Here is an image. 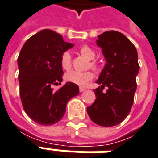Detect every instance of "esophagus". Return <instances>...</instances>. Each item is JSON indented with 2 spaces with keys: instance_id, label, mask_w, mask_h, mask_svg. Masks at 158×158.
<instances>
[{
  "instance_id": "1",
  "label": "esophagus",
  "mask_w": 158,
  "mask_h": 158,
  "mask_svg": "<svg viewBox=\"0 0 158 158\" xmlns=\"http://www.w3.org/2000/svg\"><path fill=\"white\" fill-rule=\"evenodd\" d=\"M85 89H85V88H83V87H80V88H79V91H80V92H83V91H85Z\"/></svg>"
}]
</instances>
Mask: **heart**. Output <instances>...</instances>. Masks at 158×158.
Masks as SVG:
<instances>
[{
  "label": "heart",
  "instance_id": "b5f03b06",
  "mask_svg": "<svg viewBox=\"0 0 158 158\" xmlns=\"http://www.w3.org/2000/svg\"><path fill=\"white\" fill-rule=\"evenodd\" d=\"M79 53L85 56L88 60H93L96 57V52L93 51L88 45H83L79 48ZM61 66L63 69L69 70L72 66V58L69 52H64L61 56ZM89 65L92 69H96V65L94 62H89ZM67 81L75 84L79 86H85L89 81L93 79V74L91 72H77V71H70L65 75Z\"/></svg>",
  "mask_w": 158,
  "mask_h": 158
}]
</instances>
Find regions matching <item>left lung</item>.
Returning a JSON list of instances; mask_svg holds the SVG:
<instances>
[{
	"mask_svg": "<svg viewBox=\"0 0 158 158\" xmlns=\"http://www.w3.org/2000/svg\"><path fill=\"white\" fill-rule=\"evenodd\" d=\"M106 59V64L94 89L96 99L87 107L93 122L103 127L119 124L129 115L135 93L136 76L139 70L135 45L122 33L110 30L96 40ZM105 87L106 92H103Z\"/></svg>",
	"mask_w": 158,
	"mask_h": 158,
	"instance_id": "8db88e82",
	"label": "left lung"
}]
</instances>
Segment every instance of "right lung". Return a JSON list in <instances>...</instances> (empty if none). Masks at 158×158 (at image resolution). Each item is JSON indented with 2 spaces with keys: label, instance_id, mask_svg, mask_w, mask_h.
I'll list each match as a JSON object with an SVG mask.
<instances>
[{
  "label": "right lung",
  "instance_id": "1",
  "mask_svg": "<svg viewBox=\"0 0 158 158\" xmlns=\"http://www.w3.org/2000/svg\"><path fill=\"white\" fill-rule=\"evenodd\" d=\"M73 44L51 29L31 36L21 49L18 58L20 97L27 115L40 125H52L64 116L69 100L79 95V86L67 82L61 89L63 74L61 56Z\"/></svg>",
  "mask_w": 158,
  "mask_h": 158
}]
</instances>
